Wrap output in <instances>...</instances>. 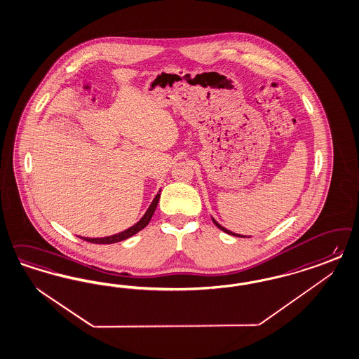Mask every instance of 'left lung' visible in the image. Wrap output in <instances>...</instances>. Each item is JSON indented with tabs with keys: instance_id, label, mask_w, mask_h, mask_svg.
<instances>
[{
	"instance_id": "left-lung-1",
	"label": "left lung",
	"mask_w": 359,
	"mask_h": 359,
	"mask_svg": "<svg viewBox=\"0 0 359 359\" xmlns=\"http://www.w3.org/2000/svg\"><path fill=\"white\" fill-rule=\"evenodd\" d=\"M212 222H214V223H215V226H217V227H218V229H220V230H222V231L227 232V233H230V235H233V236H241V238H245V236H243V235H238V233H233V232L229 231V230H227V229H224V227H222V226H220L219 223H218V222H217V220H215V219H212Z\"/></svg>"
}]
</instances>
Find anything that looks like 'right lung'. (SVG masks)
<instances>
[{
	"mask_svg": "<svg viewBox=\"0 0 359 359\" xmlns=\"http://www.w3.org/2000/svg\"><path fill=\"white\" fill-rule=\"evenodd\" d=\"M158 201H160V193L153 199V202H151L149 208L147 210L145 215H144L135 226H132L130 229H128L126 231L116 233V235H112V236H107V238H83V236H79V238L83 239V241H86V242L95 244H112L121 242V241H126L128 238L133 236L135 233H137V232L141 231L144 227L148 226V223L151 222V217H153V214H154V211H156V208H157V205H158Z\"/></svg>",
	"mask_w": 359,
	"mask_h": 359,
	"instance_id": "1",
	"label": "right lung"
}]
</instances>
